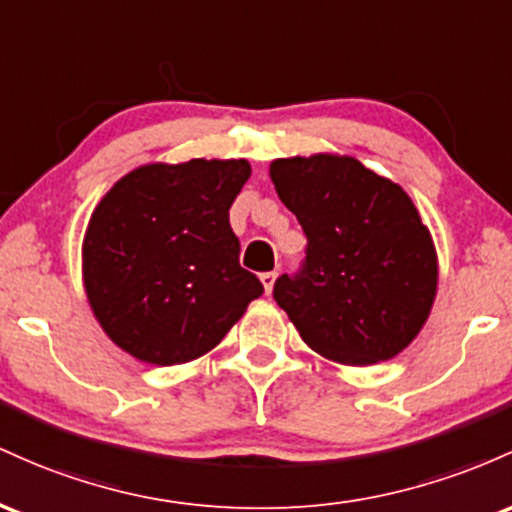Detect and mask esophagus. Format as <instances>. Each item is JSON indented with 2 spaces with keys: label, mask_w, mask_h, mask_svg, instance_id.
Here are the masks:
<instances>
[{
  "label": "esophagus",
  "mask_w": 512,
  "mask_h": 512,
  "mask_svg": "<svg viewBox=\"0 0 512 512\" xmlns=\"http://www.w3.org/2000/svg\"><path fill=\"white\" fill-rule=\"evenodd\" d=\"M275 278H278V273H275V271H268V273H261V283H263V290H266V295H271V292H273V285H275Z\"/></svg>",
  "instance_id": "esophagus-1"
}]
</instances>
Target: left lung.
Returning <instances> with one entry per match:
<instances>
[{
	"mask_svg": "<svg viewBox=\"0 0 512 512\" xmlns=\"http://www.w3.org/2000/svg\"><path fill=\"white\" fill-rule=\"evenodd\" d=\"M271 179L307 237L300 271L273 287L302 341L346 365L401 353L438 287L433 241L409 195L333 154L275 159Z\"/></svg>",
	"mask_w": 512,
	"mask_h": 512,
	"instance_id": "left-lung-1",
	"label": "left lung"
}]
</instances>
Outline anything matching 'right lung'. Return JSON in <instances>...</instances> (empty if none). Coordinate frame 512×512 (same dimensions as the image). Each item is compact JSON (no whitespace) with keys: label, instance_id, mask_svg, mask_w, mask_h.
<instances>
[{"label":"right lung","instance_id":"1","mask_svg":"<svg viewBox=\"0 0 512 512\" xmlns=\"http://www.w3.org/2000/svg\"><path fill=\"white\" fill-rule=\"evenodd\" d=\"M251 174L246 159L147 164L123 176L84 239L89 304L113 343L152 365L215 348L263 295L239 266L229 208Z\"/></svg>","mask_w":512,"mask_h":512}]
</instances>
